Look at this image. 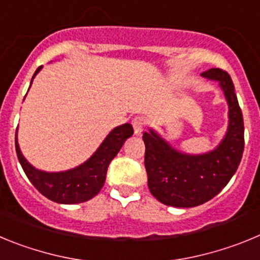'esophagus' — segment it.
<instances>
[{"mask_svg":"<svg viewBox=\"0 0 260 260\" xmlns=\"http://www.w3.org/2000/svg\"><path fill=\"white\" fill-rule=\"evenodd\" d=\"M132 125H133V127H134L135 134H141V133L143 132L144 125H146V121H144L143 117H135V118H133Z\"/></svg>","mask_w":260,"mask_h":260,"instance_id":"esophagus-1","label":"esophagus"}]
</instances>
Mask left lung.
<instances>
[{
	"label": "left lung",
	"mask_w": 260,
	"mask_h": 260,
	"mask_svg": "<svg viewBox=\"0 0 260 260\" xmlns=\"http://www.w3.org/2000/svg\"><path fill=\"white\" fill-rule=\"evenodd\" d=\"M202 75L219 80L229 105L228 133L219 147L204 155H185L152 130L143 134L148 189L167 206L187 208L208 202L231 181L242 158L245 127L231 75L222 69H210Z\"/></svg>",
	"instance_id": "left-lung-1"
}]
</instances>
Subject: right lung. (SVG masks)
<instances>
[{"mask_svg":"<svg viewBox=\"0 0 260 260\" xmlns=\"http://www.w3.org/2000/svg\"><path fill=\"white\" fill-rule=\"evenodd\" d=\"M40 69L41 66L35 71L32 79L40 71ZM133 133L134 130L130 123L118 126L109 133L102 146L99 147L98 151L84 164L71 171L59 172V173H47V172L38 171L31 164H28L20 152L17 134H15V150L23 171L32 185L38 189V191L56 203L75 204L89 201L99 194L104 186L110 161L116 157L126 139L132 137Z\"/></svg>","mask_w":260,"mask_h":260,"instance_id":"1","label":"right lung"}]
</instances>
